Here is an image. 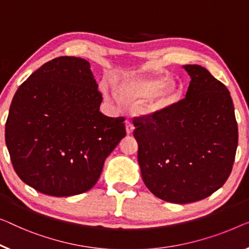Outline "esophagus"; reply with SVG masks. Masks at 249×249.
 <instances>
[{"label": "esophagus", "mask_w": 249, "mask_h": 249, "mask_svg": "<svg viewBox=\"0 0 249 249\" xmlns=\"http://www.w3.org/2000/svg\"><path fill=\"white\" fill-rule=\"evenodd\" d=\"M125 126H126V133L127 134H132L133 131H134V125L129 120H126L125 121Z\"/></svg>", "instance_id": "esophagus-1"}]
</instances>
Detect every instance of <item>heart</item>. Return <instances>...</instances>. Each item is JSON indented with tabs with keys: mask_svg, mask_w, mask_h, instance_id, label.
Masks as SVG:
<instances>
[{
	"mask_svg": "<svg viewBox=\"0 0 249 249\" xmlns=\"http://www.w3.org/2000/svg\"><path fill=\"white\" fill-rule=\"evenodd\" d=\"M116 92L118 99L126 104L148 98L143 112L155 114L170 108L179 101L182 87L177 81H165L160 75L127 76L118 83Z\"/></svg>",
	"mask_w": 249,
	"mask_h": 249,
	"instance_id": "obj_1",
	"label": "heart"
}]
</instances>
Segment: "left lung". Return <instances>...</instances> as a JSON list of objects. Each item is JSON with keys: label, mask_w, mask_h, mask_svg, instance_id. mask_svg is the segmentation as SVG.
Listing matches in <instances>:
<instances>
[{"label": "left lung", "mask_w": 249, "mask_h": 249, "mask_svg": "<svg viewBox=\"0 0 249 249\" xmlns=\"http://www.w3.org/2000/svg\"><path fill=\"white\" fill-rule=\"evenodd\" d=\"M183 68L191 77L183 99L163 112L133 118L144 183L172 203L199 201L221 188L238 144L227 87L201 66Z\"/></svg>", "instance_id": "left-lung-1"}]
</instances>
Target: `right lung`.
Here are the masks:
<instances>
[{"label":"right lung","instance_id":"obj_1","mask_svg":"<svg viewBox=\"0 0 249 249\" xmlns=\"http://www.w3.org/2000/svg\"><path fill=\"white\" fill-rule=\"evenodd\" d=\"M97 87L88 61L65 55L18 88L5 143L24 183L53 196L83 194L96 184L105 159L126 135L124 117L99 112Z\"/></svg>","mask_w":249,"mask_h":249}]
</instances>
